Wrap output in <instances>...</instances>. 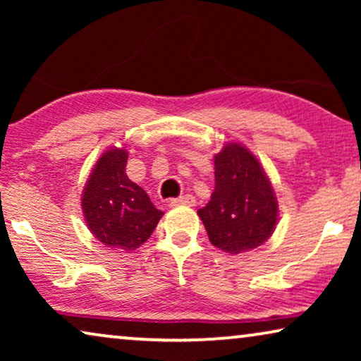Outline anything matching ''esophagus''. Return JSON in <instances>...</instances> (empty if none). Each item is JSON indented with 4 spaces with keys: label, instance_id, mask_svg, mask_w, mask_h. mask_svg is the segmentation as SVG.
I'll list each match as a JSON object with an SVG mask.
<instances>
[{
    "label": "esophagus",
    "instance_id": "34e87169",
    "mask_svg": "<svg viewBox=\"0 0 361 361\" xmlns=\"http://www.w3.org/2000/svg\"><path fill=\"white\" fill-rule=\"evenodd\" d=\"M171 205L172 207H177V205H189V207H194L195 205V199L189 194L185 195H180L177 197V199H172L171 200Z\"/></svg>",
    "mask_w": 361,
    "mask_h": 361
}]
</instances>
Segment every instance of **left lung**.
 I'll use <instances>...</instances> for the list:
<instances>
[{
  "label": "left lung",
  "mask_w": 361,
  "mask_h": 361,
  "mask_svg": "<svg viewBox=\"0 0 361 361\" xmlns=\"http://www.w3.org/2000/svg\"><path fill=\"white\" fill-rule=\"evenodd\" d=\"M278 200L258 159L238 142L215 156V190L197 210L212 245L230 255L264 243L278 224Z\"/></svg>",
  "instance_id": "left-lung-1"
}]
</instances>
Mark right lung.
<instances>
[{"instance_id": "obj_1", "label": "right lung", "mask_w": 361, "mask_h": 361, "mask_svg": "<svg viewBox=\"0 0 361 361\" xmlns=\"http://www.w3.org/2000/svg\"><path fill=\"white\" fill-rule=\"evenodd\" d=\"M128 152L111 147L97 161L82 194V210L92 235L108 248L133 251L159 224L157 210L126 176Z\"/></svg>"}]
</instances>
